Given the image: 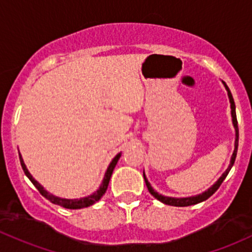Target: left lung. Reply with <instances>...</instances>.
<instances>
[{"label": "left lung", "instance_id": "1", "mask_svg": "<svg viewBox=\"0 0 252 252\" xmlns=\"http://www.w3.org/2000/svg\"><path fill=\"white\" fill-rule=\"evenodd\" d=\"M223 85H225L226 90H227V93H228V98H229V103H231V113H232V121H233V126L234 128H236V143H234V152L233 154H232V158H231V164H229V166L227 170L223 172V175L220 177L219 179H218V182L213 185L212 188H209L207 191H204L203 193H201V195H197V196H192V197H185V198H175V197H166V196H162V195H159L157 191H154L153 188L151 187V184L148 183L147 178H146L145 173H143V178H145V182H146V185H147V189L148 191L152 193V195L154 196V197L157 198V200H159L160 202L165 203V204H168V206H176V207H187V206H192V204H196V203H200L202 202V201H206L207 198H209L211 196L217 191L218 189H219V187L221 185V183L223 182V179L226 178L228 175L229 170H231V167L233 166L234 164V160H236V157H237V151H238V140H239V131H238V122H237V116H236V105H234V100H233V96L231 94V91H229V88L227 87V85L223 82Z\"/></svg>", "mask_w": 252, "mask_h": 252}]
</instances>
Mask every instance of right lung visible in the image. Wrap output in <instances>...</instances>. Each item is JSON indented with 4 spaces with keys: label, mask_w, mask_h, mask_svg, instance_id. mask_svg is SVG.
<instances>
[{
    "label": "right lung",
    "mask_w": 252,
    "mask_h": 252,
    "mask_svg": "<svg viewBox=\"0 0 252 252\" xmlns=\"http://www.w3.org/2000/svg\"><path fill=\"white\" fill-rule=\"evenodd\" d=\"M19 158H20V164H21V167H23L25 175L29 177L30 181L32 182L33 185H34V187L38 189V191H39L41 195H43L44 197L46 198V200H49L50 202L54 203V204H59V206L63 207V208L79 209V208H84V207L92 206V204L95 203L96 201L100 200L101 196H103L104 193L106 192L107 185H109L110 178H111V175H112V172H113V168H115L116 165H117V161H118V160H120L121 153L117 154V156L113 158L111 164H110L109 167H107V171H106V173H105L104 181H103V183H101L100 188H99V189L96 190L94 193H92V195L87 196V197H84V198H80V200H65V198L56 197V196H54V195H51V193H49L48 191H46V190H44V188L41 187V185L38 183V182L35 181V179L31 176V173L29 172V170H27L26 166H25L24 160H23V158H21L20 153H19Z\"/></svg>",
    "instance_id": "right-lung-1"
}]
</instances>
